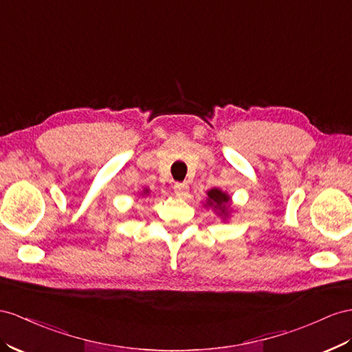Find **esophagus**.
<instances>
[{
    "instance_id": "1",
    "label": "esophagus",
    "mask_w": 352,
    "mask_h": 352,
    "mask_svg": "<svg viewBox=\"0 0 352 352\" xmlns=\"http://www.w3.org/2000/svg\"><path fill=\"white\" fill-rule=\"evenodd\" d=\"M174 190H175L177 196L184 197L188 193V186L186 183H177V184H174Z\"/></svg>"
}]
</instances>
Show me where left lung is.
Here are the masks:
<instances>
[{
  "instance_id": "left-lung-1",
  "label": "left lung",
  "mask_w": 352,
  "mask_h": 352,
  "mask_svg": "<svg viewBox=\"0 0 352 352\" xmlns=\"http://www.w3.org/2000/svg\"><path fill=\"white\" fill-rule=\"evenodd\" d=\"M206 195H208V197H206L205 206H211L223 219H228L230 212V196L221 192L220 188H211V190L206 192Z\"/></svg>"
}]
</instances>
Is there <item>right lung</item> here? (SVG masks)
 <instances>
[{"label":"right lung","instance_id":"add662e5","mask_svg":"<svg viewBox=\"0 0 352 352\" xmlns=\"http://www.w3.org/2000/svg\"><path fill=\"white\" fill-rule=\"evenodd\" d=\"M148 193H150L148 188H144V193H142V196H144V195H148Z\"/></svg>","mask_w":352,"mask_h":352}]
</instances>
